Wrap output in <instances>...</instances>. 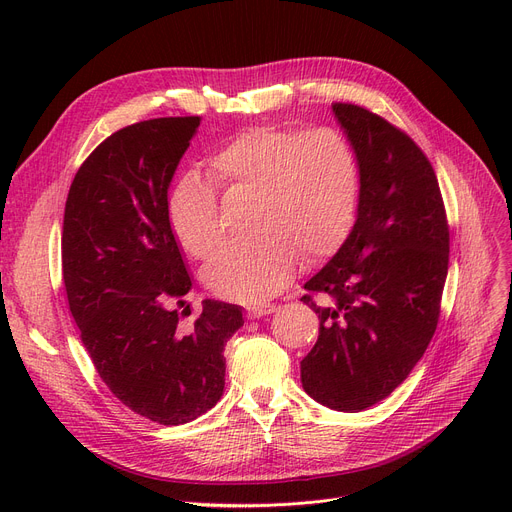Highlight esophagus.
Masks as SVG:
<instances>
[{"label":"esophagus","instance_id":"obj_1","mask_svg":"<svg viewBox=\"0 0 512 512\" xmlns=\"http://www.w3.org/2000/svg\"><path fill=\"white\" fill-rule=\"evenodd\" d=\"M274 311H276V305H255V307H249V309H247V315H249L251 319H259V317L270 315V313H274Z\"/></svg>","mask_w":512,"mask_h":512}]
</instances>
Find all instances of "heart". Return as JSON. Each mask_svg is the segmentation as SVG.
Returning <instances> with one entry per match:
<instances>
[{
	"instance_id": "heart-1",
	"label": "heart",
	"mask_w": 512,
	"mask_h": 512,
	"mask_svg": "<svg viewBox=\"0 0 512 512\" xmlns=\"http://www.w3.org/2000/svg\"><path fill=\"white\" fill-rule=\"evenodd\" d=\"M213 184L232 197L257 201L249 245H234L205 270V284L226 301L263 303L284 290L301 261L340 251L353 232L361 201L359 159L334 128H255L209 159ZM213 184L186 174L170 195L172 230L182 249L209 259L226 238Z\"/></svg>"
}]
</instances>
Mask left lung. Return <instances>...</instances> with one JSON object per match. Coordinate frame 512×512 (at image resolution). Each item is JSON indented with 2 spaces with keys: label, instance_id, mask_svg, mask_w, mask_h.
I'll return each instance as SVG.
<instances>
[{
  "label": "left lung",
  "instance_id": "left-lung-1",
  "mask_svg": "<svg viewBox=\"0 0 512 512\" xmlns=\"http://www.w3.org/2000/svg\"><path fill=\"white\" fill-rule=\"evenodd\" d=\"M332 110L359 159L361 201L353 232L305 284L319 336L301 382L319 405L357 413L405 382L432 340L450 234L436 172L409 134L355 103Z\"/></svg>",
  "mask_w": 512,
  "mask_h": 512
}]
</instances>
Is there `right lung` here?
Listing matches in <instances>:
<instances>
[{
  "label": "right lung",
  "mask_w": 512,
  "mask_h": 512,
  "mask_svg": "<svg viewBox=\"0 0 512 512\" xmlns=\"http://www.w3.org/2000/svg\"><path fill=\"white\" fill-rule=\"evenodd\" d=\"M199 124L155 118L114 132L78 168L64 209L62 272L80 340L122 405L161 425L215 407L224 346L245 324L238 305L205 299L193 328L180 326L193 282L168 188Z\"/></svg>",
  "instance_id": "right-lung-1"
}]
</instances>
